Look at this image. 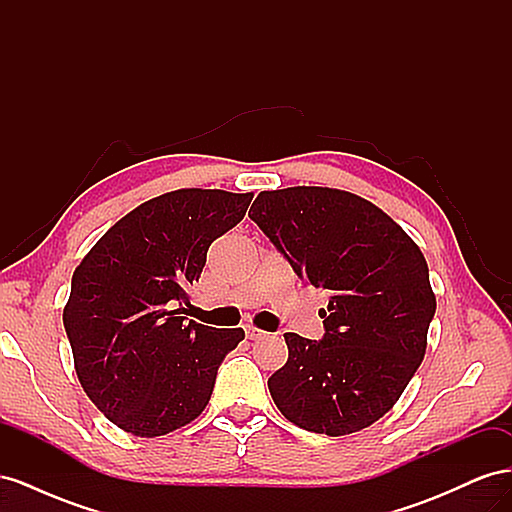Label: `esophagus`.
<instances>
[{"label":"esophagus","instance_id":"esophagus-1","mask_svg":"<svg viewBox=\"0 0 512 512\" xmlns=\"http://www.w3.org/2000/svg\"><path fill=\"white\" fill-rule=\"evenodd\" d=\"M245 335H247V339H260V337H265V331H260L256 327H245Z\"/></svg>","mask_w":512,"mask_h":512}]
</instances>
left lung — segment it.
I'll list each match as a JSON object with an SVG mask.
<instances>
[{
    "instance_id": "8db88e82",
    "label": "left lung",
    "mask_w": 512,
    "mask_h": 512,
    "mask_svg": "<svg viewBox=\"0 0 512 512\" xmlns=\"http://www.w3.org/2000/svg\"><path fill=\"white\" fill-rule=\"evenodd\" d=\"M250 218L305 284L327 290L324 337L286 333L269 391L290 423L346 436L404 393L427 348L436 294L423 252L380 207L316 185L260 192Z\"/></svg>"
}]
</instances>
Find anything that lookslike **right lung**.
<instances>
[{"label":"right lung","instance_id":"right-lung-1","mask_svg":"<svg viewBox=\"0 0 512 512\" xmlns=\"http://www.w3.org/2000/svg\"><path fill=\"white\" fill-rule=\"evenodd\" d=\"M252 196L183 188L151 198L74 269L64 327L76 376L132 436H164L200 416L224 356L245 337L185 316L209 245L243 220Z\"/></svg>","mask_w":512,"mask_h":512}]
</instances>
